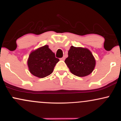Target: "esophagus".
Segmentation results:
<instances>
[{
  "mask_svg": "<svg viewBox=\"0 0 121 121\" xmlns=\"http://www.w3.org/2000/svg\"><path fill=\"white\" fill-rule=\"evenodd\" d=\"M65 56H64V57H62V58H61V59H60V60H65Z\"/></svg>",
  "mask_w": 121,
  "mask_h": 121,
  "instance_id": "34e87169",
  "label": "esophagus"
}]
</instances>
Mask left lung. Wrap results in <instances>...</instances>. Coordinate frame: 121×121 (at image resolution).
Instances as JSON below:
<instances>
[{"instance_id":"1","label":"left lung","mask_w":121,"mask_h":121,"mask_svg":"<svg viewBox=\"0 0 121 121\" xmlns=\"http://www.w3.org/2000/svg\"><path fill=\"white\" fill-rule=\"evenodd\" d=\"M65 62L72 74L78 77L90 74L95 66V59L89 50L73 46L70 47Z\"/></svg>"}]
</instances>
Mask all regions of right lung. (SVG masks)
I'll list each match as a JSON object with an SVG mask.
<instances>
[{"instance_id": "add662e5", "label": "right lung", "mask_w": 121, "mask_h": 121, "mask_svg": "<svg viewBox=\"0 0 121 121\" xmlns=\"http://www.w3.org/2000/svg\"><path fill=\"white\" fill-rule=\"evenodd\" d=\"M59 61V59L56 58L48 45H44L32 51L27 64L31 74L39 78H44L52 73Z\"/></svg>"}]
</instances>
